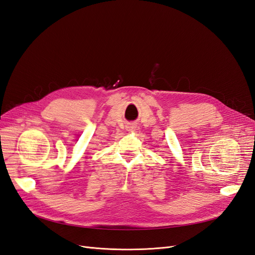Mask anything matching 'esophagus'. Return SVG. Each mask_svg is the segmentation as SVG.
Listing matches in <instances>:
<instances>
[{
    "label": "esophagus",
    "instance_id": "obj_1",
    "mask_svg": "<svg viewBox=\"0 0 255 255\" xmlns=\"http://www.w3.org/2000/svg\"><path fill=\"white\" fill-rule=\"evenodd\" d=\"M128 128H129V129H134V128H135V127H134V125H129V127H128Z\"/></svg>",
    "mask_w": 255,
    "mask_h": 255
}]
</instances>
